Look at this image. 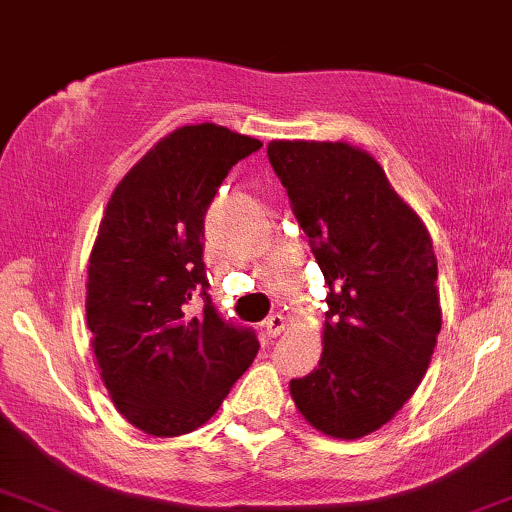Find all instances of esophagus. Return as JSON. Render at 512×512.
Wrapping results in <instances>:
<instances>
[{
    "mask_svg": "<svg viewBox=\"0 0 512 512\" xmlns=\"http://www.w3.org/2000/svg\"><path fill=\"white\" fill-rule=\"evenodd\" d=\"M283 330H285V318L281 316V313H274V316H269L267 320H264V332H267L269 337H278Z\"/></svg>",
    "mask_w": 512,
    "mask_h": 512,
    "instance_id": "esophagus-1",
    "label": "esophagus"
}]
</instances>
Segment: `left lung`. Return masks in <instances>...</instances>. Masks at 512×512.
<instances>
[{
  "label": "left lung",
  "instance_id": "1",
  "mask_svg": "<svg viewBox=\"0 0 512 512\" xmlns=\"http://www.w3.org/2000/svg\"><path fill=\"white\" fill-rule=\"evenodd\" d=\"M267 154L330 288L323 353L290 381L292 400L320 433L363 438L395 417L431 363L442 325L433 241L363 149L274 140Z\"/></svg>",
  "mask_w": 512,
  "mask_h": 512
}]
</instances>
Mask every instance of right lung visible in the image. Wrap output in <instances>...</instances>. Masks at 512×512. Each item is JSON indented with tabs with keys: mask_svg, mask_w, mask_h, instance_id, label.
Returning a JSON list of instances; mask_svg holds the SVG:
<instances>
[{
	"mask_svg": "<svg viewBox=\"0 0 512 512\" xmlns=\"http://www.w3.org/2000/svg\"><path fill=\"white\" fill-rule=\"evenodd\" d=\"M262 147L224 126H182L112 192L95 236L86 323L117 410L156 438L192 433L217 412L260 342L208 295L203 217L231 166ZM196 291L204 311L193 316Z\"/></svg>",
	"mask_w": 512,
	"mask_h": 512,
	"instance_id": "add662e5",
	"label": "right lung"
}]
</instances>
